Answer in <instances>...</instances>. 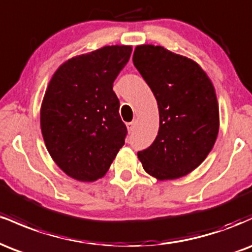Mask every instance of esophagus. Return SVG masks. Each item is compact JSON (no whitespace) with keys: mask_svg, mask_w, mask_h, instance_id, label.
<instances>
[{"mask_svg":"<svg viewBox=\"0 0 252 252\" xmlns=\"http://www.w3.org/2000/svg\"><path fill=\"white\" fill-rule=\"evenodd\" d=\"M135 122H130V123H126V126H128V130H129V132H131V131H134V129H135Z\"/></svg>","mask_w":252,"mask_h":252,"instance_id":"esophagus-1","label":"esophagus"}]
</instances>
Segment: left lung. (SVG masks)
I'll return each instance as SVG.
<instances>
[{
    "label": "left lung",
    "instance_id": "obj_1",
    "mask_svg": "<svg viewBox=\"0 0 252 252\" xmlns=\"http://www.w3.org/2000/svg\"><path fill=\"white\" fill-rule=\"evenodd\" d=\"M132 62L154 94L160 115L158 136L137 153L138 158L158 180L187 175L206 158L217 140L215 88L198 63L161 46H137Z\"/></svg>",
    "mask_w": 252,
    "mask_h": 252
}]
</instances>
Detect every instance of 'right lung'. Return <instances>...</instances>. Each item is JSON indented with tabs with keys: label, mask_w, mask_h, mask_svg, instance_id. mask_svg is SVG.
<instances>
[{
	"label": "right lung",
	"mask_w": 252,
	"mask_h": 252,
	"mask_svg": "<svg viewBox=\"0 0 252 252\" xmlns=\"http://www.w3.org/2000/svg\"><path fill=\"white\" fill-rule=\"evenodd\" d=\"M130 54V46L116 45L72 58L48 84L42 137L54 162L76 180L102 178L123 147L128 130L112 86Z\"/></svg>",
	"instance_id": "1"
}]
</instances>
